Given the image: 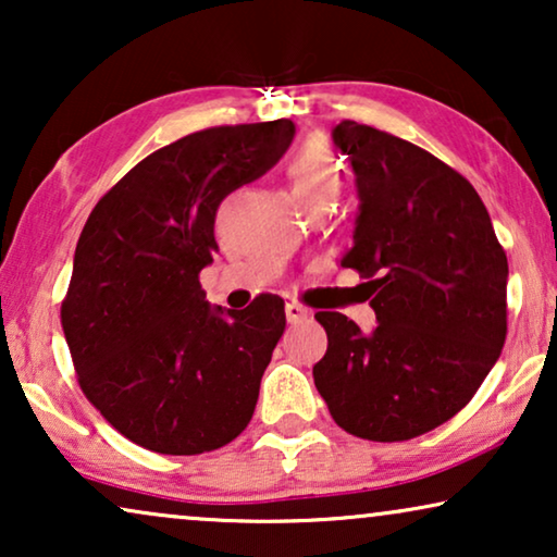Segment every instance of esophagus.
Wrapping results in <instances>:
<instances>
[{"mask_svg": "<svg viewBox=\"0 0 557 557\" xmlns=\"http://www.w3.org/2000/svg\"><path fill=\"white\" fill-rule=\"evenodd\" d=\"M309 319V309H304L301 304L296 301H286V322L288 324H301Z\"/></svg>", "mask_w": 557, "mask_h": 557, "instance_id": "1", "label": "esophagus"}]
</instances>
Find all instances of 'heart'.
<instances>
[{
    "instance_id": "obj_1",
    "label": "heart",
    "mask_w": 557,
    "mask_h": 557,
    "mask_svg": "<svg viewBox=\"0 0 557 557\" xmlns=\"http://www.w3.org/2000/svg\"><path fill=\"white\" fill-rule=\"evenodd\" d=\"M288 180H292L294 193L299 200H311V197L337 195L339 189V164L332 154V147L324 139H309L294 151L288 159Z\"/></svg>"
}]
</instances>
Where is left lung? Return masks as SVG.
Returning a JSON list of instances; mask_svg holds the SVG:
<instances>
[{"mask_svg":"<svg viewBox=\"0 0 557 557\" xmlns=\"http://www.w3.org/2000/svg\"><path fill=\"white\" fill-rule=\"evenodd\" d=\"M332 141L355 172L352 248L342 269L368 278L377 326L317 311L326 355L314 385L339 429L408 441L471 400L507 337V256L482 197L429 151L342 121Z\"/></svg>","mask_w":557,"mask_h":557,"instance_id":"left-lung-1","label":"left lung"}]
</instances>
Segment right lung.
I'll return each mask as SVG.
<instances>
[{
  "instance_id": "1",
  "label": "right lung",
  "mask_w": 557,
  "mask_h": 557,
  "mask_svg": "<svg viewBox=\"0 0 557 557\" xmlns=\"http://www.w3.org/2000/svg\"><path fill=\"white\" fill-rule=\"evenodd\" d=\"M294 134V121L278 119L182 136L88 215L60 309L65 342L86 398L149 451H215L253 416L284 301L210 307L197 276L218 250V205L263 177Z\"/></svg>"
}]
</instances>
